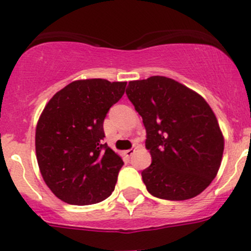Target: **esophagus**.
I'll return each mask as SVG.
<instances>
[{
	"mask_svg": "<svg viewBox=\"0 0 251 251\" xmlns=\"http://www.w3.org/2000/svg\"><path fill=\"white\" fill-rule=\"evenodd\" d=\"M135 151H136L135 149L131 148V149H127V151H125V154H126V156H128V158H131V156H132L133 154H135Z\"/></svg>",
	"mask_w": 251,
	"mask_h": 251,
	"instance_id": "34e87169",
	"label": "esophagus"
}]
</instances>
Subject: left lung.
Returning <instances> with one entry per match:
<instances>
[{"instance_id": "8db88e82", "label": "left lung", "mask_w": 251, "mask_h": 251, "mask_svg": "<svg viewBox=\"0 0 251 251\" xmlns=\"http://www.w3.org/2000/svg\"><path fill=\"white\" fill-rule=\"evenodd\" d=\"M126 95L142 116L151 164L142 171L147 191L186 201L211 183L221 165L224 136L206 100L165 76L128 82Z\"/></svg>"}]
</instances>
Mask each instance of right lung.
<instances>
[{"label":"right lung","instance_id":"add662e5","mask_svg":"<svg viewBox=\"0 0 251 251\" xmlns=\"http://www.w3.org/2000/svg\"><path fill=\"white\" fill-rule=\"evenodd\" d=\"M126 82L73 81L42 111L35 147L42 177L57 198L72 205L100 203L115 188L124 161L103 144V121L125 93Z\"/></svg>","mask_w":251,"mask_h":251}]
</instances>
